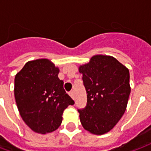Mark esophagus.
I'll use <instances>...</instances> for the list:
<instances>
[{"mask_svg":"<svg viewBox=\"0 0 151 151\" xmlns=\"http://www.w3.org/2000/svg\"><path fill=\"white\" fill-rule=\"evenodd\" d=\"M69 95L72 97V99H74V92H73V91H71L69 92Z\"/></svg>","mask_w":151,"mask_h":151,"instance_id":"esophagus-1","label":"esophagus"}]
</instances>
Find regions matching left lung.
<instances>
[{"label": "left lung", "instance_id": "left-lung-1", "mask_svg": "<svg viewBox=\"0 0 151 151\" xmlns=\"http://www.w3.org/2000/svg\"><path fill=\"white\" fill-rule=\"evenodd\" d=\"M87 94L85 108L78 109L82 125L95 135L112 129L126 110L129 71L111 56L95 55L79 66Z\"/></svg>", "mask_w": 151, "mask_h": 151}]
</instances>
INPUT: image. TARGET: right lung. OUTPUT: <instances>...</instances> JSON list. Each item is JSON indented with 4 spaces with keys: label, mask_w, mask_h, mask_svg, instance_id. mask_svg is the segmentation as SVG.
<instances>
[{
    "label": "right lung",
    "mask_w": 151,
    "mask_h": 151,
    "mask_svg": "<svg viewBox=\"0 0 151 151\" xmlns=\"http://www.w3.org/2000/svg\"><path fill=\"white\" fill-rule=\"evenodd\" d=\"M59 69L47 59L26 63L14 78V97L20 116L34 132L45 134L57 129L62 114L74 101L58 78Z\"/></svg>",
    "instance_id": "add662e5"
}]
</instances>
